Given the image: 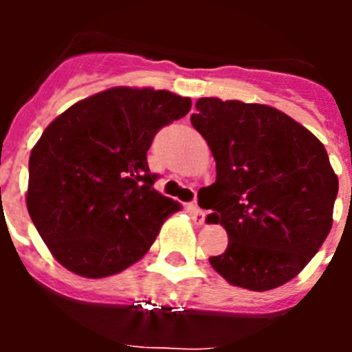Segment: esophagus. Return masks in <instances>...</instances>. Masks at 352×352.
<instances>
[{
  "label": "esophagus",
  "mask_w": 352,
  "mask_h": 352,
  "mask_svg": "<svg viewBox=\"0 0 352 352\" xmlns=\"http://www.w3.org/2000/svg\"><path fill=\"white\" fill-rule=\"evenodd\" d=\"M188 211H190L192 220H194L195 226H203L204 220H206V214H204V211L201 210L197 204H188Z\"/></svg>",
  "instance_id": "34e87169"
}]
</instances>
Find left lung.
I'll use <instances>...</instances> for the list:
<instances>
[{"label": "left lung", "instance_id": "obj_1", "mask_svg": "<svg viewBox=\"0 0 352 352\" xmlns=\"http://www.w3.org/2000/svg\"><path fill=\"white\" fill-rule=\"evenodd\" d=\"M190 121L217 162L208 222L229 243L210 264L248 291L280 287L310 263L333 223L338 178L310 130L270 105L199 98Z\"/></svg>", "mask_w": 352, "mask_h": 352}]
</instances>
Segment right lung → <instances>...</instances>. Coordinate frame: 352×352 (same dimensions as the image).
Listing matches in <instances>:
<instances>
[{"label": "right lung", "mask_w": 352, "mask_h": 352, "mask_svg": "<svg viewBox=\"0 0 352 352\" xmlns=\"http://www.w3.org/2000/svg\"><path fill=\"white\" fill-rule=\"evenodd\" d=\"M192 100L166 89H105L68 107L31 149L26 206L61 266L104 278L142 259L182 204L153 188L155 133Z\"/></svg>", "instance_id": "right-lung-1"}]
</instances>
